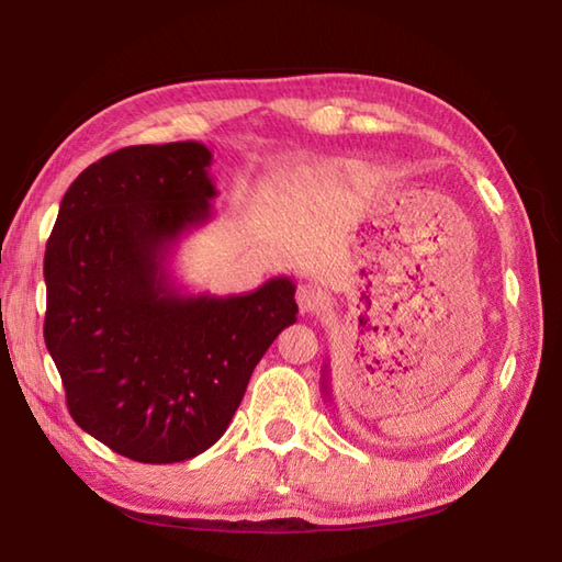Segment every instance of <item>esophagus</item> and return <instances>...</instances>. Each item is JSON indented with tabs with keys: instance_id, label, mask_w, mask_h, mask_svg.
<instances>
[{
	"instance_id": "obj_1",
	"label": "esophagus",
	"mask_w": 562,
	"mask_h": 562,
	"mask_svg": "<svg viewBox=\"0 0 562 562\" xmlns=\"http://www.w3.org/2000/svg\"><path fill=\"white\" fill-rule=\"evenodd\" d=\"M324 292H321L316 284H302L300 290H296V304H300L302 314H314L318 312L321 306H324Z\"/></svg>"
}]
</instances>
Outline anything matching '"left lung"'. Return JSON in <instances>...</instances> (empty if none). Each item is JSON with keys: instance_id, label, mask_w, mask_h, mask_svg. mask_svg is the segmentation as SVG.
Returning <instances> with one entry per match:
<instances>
[{"instance_id": "obj_1", "label": "left lung", "mask_w": 562, "mask_h": 562, "mask_svg": "<svg viewBox=\"0 0 562 562\" xmlns=\"http://www.w3.org/2000/svg\"><path fill=\"white\" fill-rule=\"evenodd\" d=\"M321 386H324V396H330L328 393V364H324V384Z\"/></svg>"}]
</instances>
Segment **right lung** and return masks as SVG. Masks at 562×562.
I'll return each instance as SVG.
<instances>
[{
	"mask_svg": "<svg viewBox=\"0 0 562 562\" xmlns=\"http://www.w3.org/2000/svg\"><path fill=\"white\" fill-rule=\"evenodd\" d=\"M200 142L117 149L59 202L45 248V345L75 423L121 457L176 463L210 449L248 379L296 321L294 282L183 294L169 256L212 217Z\"/></svg>",
	"mask_w": 562,
	"mask_h": 562,
	"instance_id": "add662e5",
	"label": "right lung"
}]
</instances>
